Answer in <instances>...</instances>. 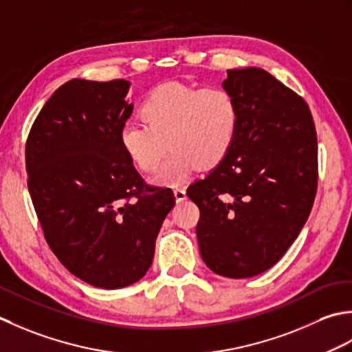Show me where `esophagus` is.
Returning a JSON list of instances; mask_svg holds the SVG:
<instances>
[{"instance_id":"1","label":"esophagus","mask_w":352,"mask_h":352,"mask_svg":"<svg viewBox=\"0 0 352 352\" xmlns=\"http://www.w3.org/2000/svg\"><path fill=\"white\" fill-rule=\"evenodd\" d=\"M175 197H176V200L177 202H182V200L186 197V192H185V190L184 188H175Z\"/></svg>"}]
</instances>
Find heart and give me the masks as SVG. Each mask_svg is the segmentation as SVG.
I'll list each match as a JSON object with an SVG mask.
<instances>
[{"label": "heart", "instance_id": "heart-1", "mask_svg": "<svg viewBox=\"0 0 352 352\" xmlns=\"http://www.w3.org/2000/svg\"><path fill=\"white\" fill-rule=\"evenodd\" d=\"M142 124H126L120 146L142 173H152L171 153L153 181L176 185L197 167L214 168L225 160L236 132L239 111L234 97L220 86L168 82L156 86L138 106Z\"/></svg>", "mask_w": 352, "mask_h": 352}]
</instances>
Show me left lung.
Instances as JSON below:
<instances>
[{
    "label": "left lung",
    "instance_id": "8db88e82",
    "mask_svg": "<svg viewBox=\"0 0 352 352\" xmlns=\"http://www.w3.org/2000/svg\"><path fill=\"white\" fill-rule=\"evenodd\" d=\"M223 88L239 111L232 147L186 196L205 264L239 279L270 269L298 239L318 190V136L305 100L267 71L228 69Z\"/></svg>",
    "mask_w": 352,
    "mask_h": 352
}]
</instances>
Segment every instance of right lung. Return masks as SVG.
I'll use <instances>...</instances> for the list:
<instances>
[{
	"instance_id": "obj_1",
	"label": "right lung",
	"mask_w": 352,
	"mask_h": 352,
	"mask_svg": "<svg viewBox=\"0 0 352 352\" xmlns=\"http://www.w3.org/2000/svg\"><path fill=\"white\" fill-rule=\"evenodd\" d=\"M123 78H73L42 107L25 142L27 185L53 254L100 289L131 285L152 266L175 206L171 188L144 182L120 146L133 104Z\"/></svg>"
}]
</instances>
